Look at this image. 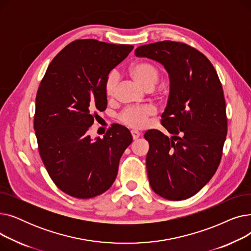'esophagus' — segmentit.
Instances as JSON below:
<instances>
[{
    "instance_id": "1",
    "label": "esophagus",
    "mask_w": 251,
    "mask_h": 251,
    "mask_svg": "<svg viewBox=\"0 0 251 251\" xmlns=\"http://www.w3.org/2000/svg\"><path fill=\"white\" fill-rule=\"evenodd\" d=\"M131 135H132L133 140H136V139H138V137L140 136V133L138 132V131L133 130V131H131Z\"/></svg>"
}]
</instances>
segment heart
Masks as SVG:
<instances>
[{
    "instance_id": "obj_1",
    "label": "heart",
    "mask_w": 251,
    "mask_h": 251,
    "mask_svg": "<svg viewBox=\"0 0 251 251\" xmlns=\"http://www.w3.org/2000/svg\"><path fill=\"white\" fill-rule=\"evenodd\" d=\"M129 72L135 80L144 88L152 89L161 77V69L153 63L148 61L135 62L130 66ZM119 84V76L115 71L108 74L104 80V94L108 98H113L116 95ZM155 114V110L149 104L129 107L122 111L118 116L119 121L123 125L141 129L146 127L149 119Z\"/></svg>"
}]
</instances>
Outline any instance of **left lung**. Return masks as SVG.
Here are the masks:
<instances>
[{
	"label": "left lung",
	"instance_id": "left-lung-1",
	"mask_svg": "<svg viewBox=\"0 0 251 251\" xmlns=\"http://www.w3.org/2000/svg\"><path fill=\"white\" fill-rule=\"evenodd\" d=\"M135 56L163 64L171 83L162 125L172 138L154 129L144 134L151 187L169 201L187 200L212 179L222 159L228 127L222 83L209 60L184 43L140 46Z\"/></svg>",
	"mask_w": 251,
	"mask_h": 251
}]
</instances>
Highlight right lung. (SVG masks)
<instances>
[{"instance_id": "1", "label": "right lung", "mask_w": 251, "mask_h": 251, "mask_svg": "<svg viewBox=\"0 0 251 251\" xmlns=\"http://www.w3.org/2000/svg\"><path fill=\"white\" fill-rule=\"evenodd\" d=\"M132 50L77 39L52 59L37 89L33 126L39 155L57 187L76 199L107 191L132 142L129 130L119 124L102 138L87 134L97 112L107 108L105 78Z\"/></svg>"}]
</instances>
